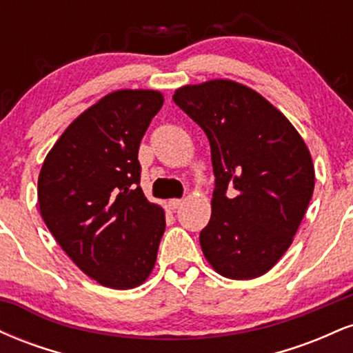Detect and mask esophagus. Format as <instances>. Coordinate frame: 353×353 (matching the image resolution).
Masks as SVG:
<instances>
[{
  "mask_svg": "<svg viewBox=\"0 0 353 353\" xmlns=\"http://www.w3.org/2000/svg\"><path fill=\"white\" fill-rule=\"evenodd\" d=\"M181 205H182V201L181 199H171V201H169V209L176 210V209H179Z\"/></svg>",
  "mask_w": 353,
  "mask_h": 353,
  "instance_id": "obj_1",
  "label": "esophagus"
}]
</instances>
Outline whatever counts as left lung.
I'll use <instances>...</instances> for the list:
<instances>
[{
	"label": "left lung",
	"mask_w": 353,
	"mask_h": 353,
	"mask_svg": "<svg viewBox=\"0 0 353 353\" xmlns=\"http://www.w3.org/2000/svg\"><path fill=\"white\" fill-rule=\"evenodd\" d=\"M174 103L210 144L216 181L202 252L224 277L265 274L292 244L312 199L309 149L279 109L234 81L184 86Z\"/></svg>",
	"instance_id": "1"
}]
</instances>
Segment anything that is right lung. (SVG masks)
I'll list each match as a JSON object with an SVG mask.
<instances>
[{
    "label": "right lung",
    "mask_w": 353,
    "mask_h": 353,
    "mask_svg": "<svg viewBox=\"0 0 353 353\" xmlns=\"http://www.w3.org/2000/svg\"><path fill=\"white\" fill-rule=\"evenodd\" d=\"M163 103L144 89L104 96L72 121L39 172L44 224L84 274L111 289L148 279L165 229L164 210L141 189L137 161Z\"/></svg>",
    "instance_id": "1"
}]
</instances>
